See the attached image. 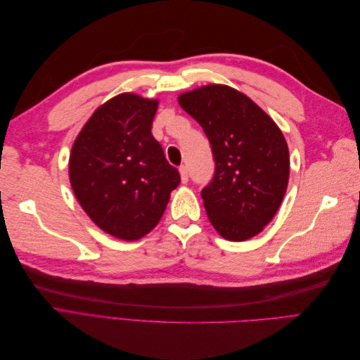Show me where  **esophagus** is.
I'll use <instances>...</instances> for the list:
<instances>
[{
	"label": "esophagus",
	"instance_id": "obj_1",
	"mask_svg": "<svg viewBox=\"0 0 360 360\" xmlns=\"http://www.w3.org/2000/svg\"><path fill=\"white\" fill-rule=\"evenodd\" d=\"M179 171H180L181 183H188V180H189V172H188V167H186V165H181V167L179 168Z\"/></svg>",
	"mask_w": 360,
	"mask_h": 360
}]
</instances>
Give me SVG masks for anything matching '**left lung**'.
Wrapping results in <instances>:
<instances>
[{"mask_svg": "<svg viewBox=\"0 0 360 360\" xmlns=\"http://www.w3.org/2000/svg\"><path fill=\"white\" fill-rule=\"evenodd\" d=\"M202 127L214 159L212 181L201 191L207 216L226 240L263 231L284 200L290 177L281 129L243 93L210 84L179 96Z\"/></svg>", "mask_w": 360, "mask_h": 360, "instance_id": "obj_1", "label": "left lung"}]
</instances>
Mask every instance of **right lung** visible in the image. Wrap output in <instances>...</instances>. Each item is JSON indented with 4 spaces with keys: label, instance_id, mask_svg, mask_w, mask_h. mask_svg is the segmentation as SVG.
I'll return each instance as SVG.
<instances>
[{
    "label": "right lung",
    "instance_id": "1",
    "mask_svg": "<svg viewBox=\"0 0 360 360\" xmlns=\"http://www.w3.org/2000/svg\"><path fill=\"white\" fill-rule=\"evenodd\" d=\"M158 105L134 93L118 94L97 108L72 147L76 200L101 230L122 240L153 230L180 183L179 169L151 135Z\"/></svg>",
    "mask_w": 360,
    "mask_h": 360
}]
</instances>
